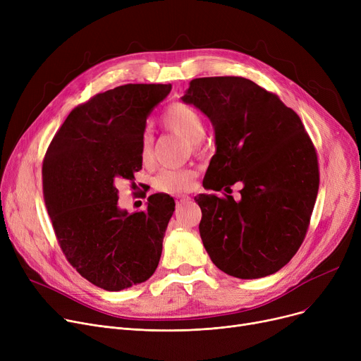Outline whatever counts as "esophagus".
I'll list each match as a JSON object with an SVG mask.
<instances>
[{"label": "esophagus", "mask_w": 361, "mask_h": 361, "mask_svg": "<svg viewBox=\"0 0 361 361\" xmlns=\"http://www.w3.org/2000/svg\"><path fill=\"white\" fill-rule=\"evenodd\" d=\"M187 200H188V196H178L177 197V204H181V203H184Z\"/></svg>", "instance_id": "1"}]
</instances>
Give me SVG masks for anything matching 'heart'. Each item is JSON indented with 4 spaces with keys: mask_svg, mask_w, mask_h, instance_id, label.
I'll list each match as a JSON object with an SVG mask.
<instances>
[{
    "mask_svg": "<svg viewBox=\"0 0 361 361\" xmlns=\"http://www.w3.org/2000/svg\"><path fill=\"white\" fill-rule=\"evenodd\" d=\"M164 124L178 133L183 137L197 145L204 136V124L200 114L192 108L190 105L176 102L169 105L164 112ZM152 143H154V135L149 128H145L140 136V147L139 155L145 165L152 162ZM196 173L193 169L181 168V169H162L161 173L155 177L154 184L161 192L165 193H183L190 190Z\"/></svg>",
    "mask_w": 361,
    "mask_h": 361,
    "instance_id": "obj_1",
    "label": "heart"
}]
</instances>
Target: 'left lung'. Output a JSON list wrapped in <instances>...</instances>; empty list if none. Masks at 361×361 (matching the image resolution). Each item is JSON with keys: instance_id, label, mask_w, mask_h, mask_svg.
<instances>
[{"instance_id": "8db88e82", "label": "left lung", "mask_w": 361, "mask_h": 361, "mask_svg": "<svg viewBox=\"0 0 361 361\" xmlns=\"http://www.w3.org/2000/svg\"><path fill=\"white\" fill-rule=\"evenodd\" d=\"M211 120L216 152L200 195V237L211 260L240 279L272 275L306 237L319 190L314 146L297 114L255 82L225 75L190 82L181 98Z\"/></svg>"}]
</instances>
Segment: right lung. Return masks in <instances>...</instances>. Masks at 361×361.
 Instances as JSON below:
<instances>
[{"mask_svg":"<svg viewBox=\"0 0 361 361\" xmlns=\"http://www.w3.org/2000/svg\"><path fill=\"white\" fill-rule=\"evenodd\" d=\"M171 85H124L75 106L54 136L42 165L44 199L60 247L93 286L121 291L158 268L168 222V195H152L147 209L118 207L117 183L142 169L146 118Z\"/></svg>","mask_w":361,"mask_h":361,"instance_id":"obj_1","label":"right lung"}]
</instances>
